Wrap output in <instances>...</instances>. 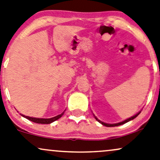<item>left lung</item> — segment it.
<instances>
[{
    "instance_id": "1",
    "label": "left lung",
    "mask_w": 160,
    "mask_h": 160,
    "mask_svg": "<svg viewBox=\"0 0 160 160\" xmlns=\"http://www.w3.org/2000/svg\"><path fill=\"white\" fill-rule=\"evenodd\" d=\"M140 112H141V111H140V112H139L137 113L136 115H134L132 116V117H131V118H127V119H126V120H124L123 121H121V122H120V123H104V122H102L101 121H100V120H98V118L95 117L94 114H93V115H94V117H95V119H96V121H98L99 123L102 124V125L105 126H107V127H113V126H118L123 125V124L127 123V122L130 121H132V120H133V119H134V118H135L138 117V116L139 115V114H140Z\"/></svg>"
}]
</instances>
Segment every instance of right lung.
<instances>
[{
    "instance_id": "right-lung-1",
    "label": "right lung",
    "mask_w": 160,
    "mask_h": 160,
    "mask_svg": "<svg viewBox=\"0 0 160 160\" xmlns=\"http://www.w3.org/2000/svg\"><path fill=\"white\" fill-rule=\"evenodd\" d=\"M65 111H64L62 113L60 114V115H58L57 116H55V117L51 118H32V117H29V116H26V115H22V114H20V115H21V116H22V117L26 118L28 120H29V121L34 122V123H41V124H49V123H53V122H54L55 121H57V120H58V119H59V118H61L62 116L64 115V113H65Z\"/></svg>"
}]
</instances>
